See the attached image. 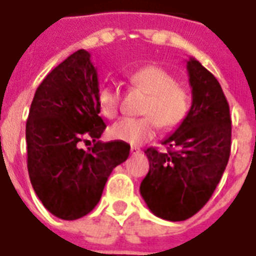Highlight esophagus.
<instances>
[{
  "label": "esophagus",
  "mask_w": 256,
  "mask_h": 256,
  "mask_svg": "<svg viewBox=\"0 0 256 256\" xmlns=\"http://www.w3.org/2000/svg\"><path fill=\"white\" fill-rule=\"evenodd\" d=\"M130 152H132L133 155H136V154H140V152H141V150H140L138 146H132V148H130Z\"/></svg>",
  "instance_id": "1"
}]
</instances>
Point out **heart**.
Wrapping results in <instances>:
<instances>
[{
    "label": "heart",
    "instance_id": "heart-1",
    "mask_svg": "<svg viewBox=\"0 0 256 256\" xmlns=\"http://www.w3.org/2000/svg\"><path fill=\"white\" fill-rule=\"evenodd\" d=\"M130 84L148 94L142 106L144 116L123 118L112 124L110 136L128 144H142L163 128L180 126L190 110V94L167 70L158 66H144L130 74ZM120 93L115 84H106L97 93V106L108 119L119 112Z\"/></svg>",
    "mask_w": 256,
    "mask_h": 256
}]
</instances>
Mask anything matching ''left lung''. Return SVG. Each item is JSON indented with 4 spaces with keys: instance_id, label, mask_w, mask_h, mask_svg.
I'll use <instances>...</instances> for the list:
<instances>
[{
    "instance_id": "8db88e82",
    "label": "left lung",
    "mask_w": 256,
    "mask_h": 256,
    "mask_svg": "<svg viewBox=\"0 0 256 256\" xmlns=\"http://www.w3.org/2000/svg\"><path fill=\"white\" fill-rule=\"evenodd\" d=\"M192 106L180 128L162 144L145 150L150 172L140 192L159 218L185 220L212 196L230 156L232 119L220 82L196 58L186 63Z\"/></svg>"
}]
</instances>
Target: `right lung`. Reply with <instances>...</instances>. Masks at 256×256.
Returning a JSON list of instances; mask_svg holds the SVG:
<instances>
[{"label":"right lung","instance_id":"obj_1","mask_svg":"<svg viewBox=\"0 0 256 256\" xmlns=\"http://www.w3.org/2000/svg\"><path fill=\"white\" fill-rule=\"evenodd\" d=\"M98 79L90 53L80 49L54 67L38 86L26 123L27 168L48 211L74 220L100 200L112 170L126 160L130 145L101 142L106 130L97 106ZM95 144L80 150V140Z\"/></svg>","mask_w":256,"mask_h":256}]
</instances>
